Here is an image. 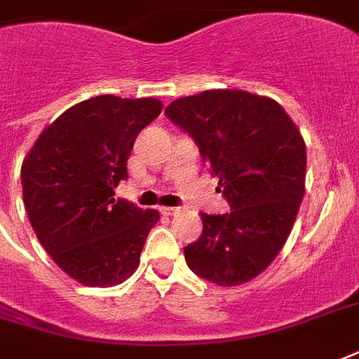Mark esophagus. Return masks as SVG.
Instances as JSON below:
<instances>
[{
    "label": "esophagus",
    "instance_id": "34e87169",
    "mask_svg": "<svg viewBox=\"0 0 359 359\" xmlns=\"http://www.w3.org/2000/svg\"><path fill=\"white\" fill-rule=\"evenodd\" d=\"M158 210H160V214H163V216H177V214L180 212L179 208L175 207H160Z\"/></svg>",
    "mask_w": 359,
    "mask_h": 359
}]
</instances>
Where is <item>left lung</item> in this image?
Returning <instances> with one entry per match:
<instances>
[{
    "instance_id": "8db88e82",
    "label": "left lung",
    "mask_w": 359,
    "mask_h": 359,
    "mask_svg": "<svg viewBox=\"0 0 359 359\" xmlns=\"http://www.w3.org/2000/svg\"><path fill=\"white\" fill-rule=\"evenodd\" d=\"M165 115L199 147L219 179L227 214H201L186 264L222 287L250 281L289 238L306 188V143L276 100L238 89L175 100Z\"/></svg>"
}]
</instances>
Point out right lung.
<instances>
[{"label":"right lung","mask_w":359,"mask_h":359,"mask_svg":"<svg viewBox=\"0 0 359 359\" xmlns=\"http://www.w3.org/2000/svg\"><path fill=\"white\" fill-rule=\"evenodd\" d=\"M162 111L156 98H89L59 115L22 163V191L36 238L63 272L87 287H111L140 264L160 219L115 199L128 179L134 141Z\"/></svg>","instance_id":"1"}]
</instances>
